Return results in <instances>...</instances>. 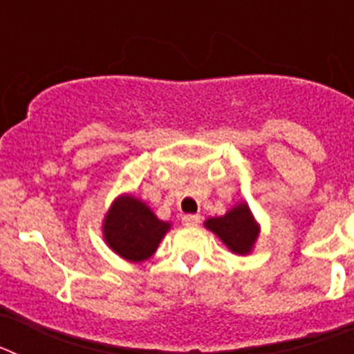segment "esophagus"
I'll return each instance as SVG.
<instances>
[{
    "label": "esophagus",
    "instance_id": "34e87169",
    "mask_svg": "<svg viewBox=\"0 0 354 354\" xmlns=\"http://www.w3.org/2000/svg\"><path fill=\"white\" fill-rule=\"evenodd\" d=\"M184 225H198L200 223V214H184L183 216Z\"/></svg>",
    "mask_w": 354,
    "mask_h": 354
}]
</instances>
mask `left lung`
<instances>
[{
  "mask_svg": "<svg viewBox=\"0 0 354 354\" xmlns=\"http://www.w3.org/2000/svg\"><path fill=\"white\" fill-rule=\"evenodd\" d=\"M205 227L239 255L248 253L259 236V227L253 221V216L246 204L236 205L220 218H211L205 221Z\"/></svg>",
  "mask_w": 354,
  "mask_h": 354,
  "instance_id": "1",
  "label": "left lung"
}]
</instances>
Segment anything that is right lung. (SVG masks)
Returning a JSON list of instances; mask_svg holds the SVG:
<instances>
[{
    "instance_id": "add662e5",
    "label": "right lung",
    "mask_w": 354,
    "mask_h": 354,
    "mask_svg": "<svg viewBox=\"0 0 354 354\" xmlns=\"http://www.w3.org/2000/svg\"><path fill=\"white\" fill-rule=\"evenodd\" d=\"M170 225L158 220L156 214L134 196L115 200L104 220V237L109 248L131 262L149 259Z\"/></svg>"
}]
</instances>
